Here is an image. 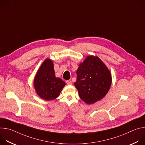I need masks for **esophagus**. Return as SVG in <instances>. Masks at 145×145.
<instances>
[{
  "instance_id": "esophagus-1",
  "label": "esophagus",
  "mask_w": 145,
  "mask_h": 145,
  "mask_svg": "<svg viewBox=\"0 0 145 145\" xmlns=\"http://www.w3.org/2000/svg\"><path fill=\"white\" fill-rule=\"evenodd\" d=\"M66 83L68 85H71L72 84V81L71 80H67L66 81Z\"/></svg>"
}]
</instances>
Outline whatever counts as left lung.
Instances as JSON below:
<instances>
[{
	"label": "left lung",
	"mask_w": 145,
	"mask_h": 145,
	"mask_svg": "<svg viewBox=\"0 0 145 145\" xmlns=\"http://www.w3.org/2000/svg\"><path fill=\"white\" fill-rule=\"evenodd\" d=\"M74 83L80 97L88 105L102 99L108 93L112 82L111 73L97 56H89L79 65Z\"/></svg>",
	"instance_id": "obj_1"
}]
</instances>
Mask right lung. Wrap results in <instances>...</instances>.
<instances>
[{
  "label": "right lung",
  "instance_id": "add662e5",
  "mask_svg": "<svg viewBox=\"0 0 145 145\" xmlns=\"http://www.w3.org/2000/svg\"><path fill=\"white\" fill-rule=\"evenodd\" d=\"M53 63L46 59L34 77V86L36 93L45 100H52L58 97L65 82L55 76Z\"/></svg>",
  "mask_w": 145,
  "mask_h": 145
}]
</instances>
